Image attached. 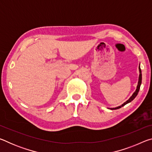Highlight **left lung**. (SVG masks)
Segmentation results:
<instances>
[{"label":"left lung","mask_w":152,"mask_h":152,"mask_svg":"<svg viewBox=\"0 0 152 152\" xmlns=\"http://www.w3.org/2000/svg\"><path fill=\"white\" fill-rule=\"evenodd\" d=\"M139 70H140V76H139V80H138V84H137V88H136L135 91L133 92V94H132V96H131L129 99L127 101L125 102L124 103L122 104L121 106H119L117 107H115V108H111V110H114V109H120V108H121L122 107L124 106V105L127 104V103H129V102H132L133 99H135V98L136 97V96H137L138 92H139V91H140V86L141 84V80H142V74H141V68H140V66H139Z\"/></svg>","instance_id":"1"}]
</instances>
